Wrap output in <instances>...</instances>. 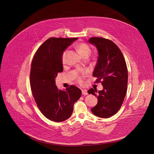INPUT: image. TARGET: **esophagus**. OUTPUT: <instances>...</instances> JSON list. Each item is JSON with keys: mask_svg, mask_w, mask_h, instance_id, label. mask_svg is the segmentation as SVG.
Instances as JSON below:
<instances>
[{"mask_svg": "<svg viewBox=\"0 0 154 154\" xmlns=\"http://www.w3.org/2000/svg\"><path fill=\"white\" fill-rule=\"evenodd\" d=\"M82 95H88V90L87 89H82Z\"/></svg>", "mask_w": 154, "mask_h": 154, "instance_id": "34e87169", "label": "esophagus"}]
</instances>
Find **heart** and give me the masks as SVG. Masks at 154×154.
Returning <instances> with one entry per match:
<instances>
[{
  "instance_id": "heart-1",
  "label": "heart",
  "mask_w": 154,
  "mask_h": 154,
  "mask_svg": "<svg viewBox=\"0 0 154 154\" xmlns=\"http://www.w3.org/2000/svg\"><path fill=\"white\" fill-rule=\"evenodd\" d=\"M77 48L79 52V53L81 55V56H82L84 54L89 55L91 52V49H90L89 47L87 44H85V43H80V44H78L77 46ZM67 53V51H65L63 52V53L62 55V62L63 63H66ZM83 79H84V74L82 76L79 77V81L81 83H82L83 82Z\"/></svg>"
}]
</instances>
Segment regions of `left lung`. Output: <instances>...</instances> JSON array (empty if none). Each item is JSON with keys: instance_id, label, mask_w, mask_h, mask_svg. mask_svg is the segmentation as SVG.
Here are the masks:
<instances>
[{"instance_id": "obj_1", "label": "left lung", "mask_w": 154, "mask_h": 154, "mask_svg": "<svg viewBox=\"0 0 154 154\" xmlns=\"http://www.w3.org/2000/svg\"><path fill=\"white\" fill-rule=\"evenodd\" d=\"M90 44L95 45L98 57L93 76L96 82L102 80L103 89L98 92L91 88L88 91L97 97V103L91 109L99 117L107 118L120 109L126 94L128 74L123 54L117 45L110 40L102 37H91Z\"/></svg>"}]
</instances>
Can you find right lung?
Masks as SVG:
<instances>
[{"label": "right lung", "instance_id": "add662e5", "mask_svg": "<svg viewBox=\"0 0 154 154\" xmlns=\"http://www.w3.org/2000/svg\"><path fill=\"white\" fill-rule=\"evenodd\" d=\"M77 38L51 37L37 50L32 62L30 87L37 105L44 116L54 122H62L70 117L74 103L81 91L71 85L60 90L55 85L58 73L63 71L62 55Z\"/></svg>", "mask_w": 154, "mask_h": 154}]
</instances>
